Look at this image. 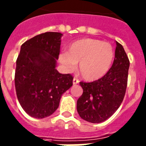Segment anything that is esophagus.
I'll return each instance as SVG.
<instances>
[{
    "mask_svg": "<svg viewBox=\"0 0 146 146\" xmlns=\"http://www.w3.org/2000/svg\"><path fill=\"white\" fill-rule=\"evenodd\" d=\"M79 83V79L77 78H74V79H73V84H77Z\"/></svg>",
    "mask_w": 146,
    "mask_h": 146,
    "instance_id": "esophagus-1",
    "label": "esophagus"
}]
</instances>
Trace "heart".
Segmentation results:
<instances>
[{"instance_id": "heart-1", "label": "heart", "mask_w": 146, "mask_h": 146, "mask_svg": "<svg viewBox=\"0 0 146 146\" xmlns=\"http://www.w3.org/2000/svg\"><path fill=\"white\" fill-rule=\"evenodd\" d=\"M113 48L110 43L99 39H82L74 42L68 52L59 55V61L68 72H73L79 62V69L84 78L94 81L104 75L113 59Z\"/></svg>"}]
</instances>
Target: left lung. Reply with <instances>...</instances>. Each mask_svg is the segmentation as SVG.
I'll return each instance as SVG.
<instances>
[{"mask_svg":"<svg viewBox=\"0 0 146 146\" xmlns=\"http://www.w3.org/2000/svg\"><path fill=\"white\" fill-rule=\"evenodd\" d=\"M129 68L128 56L116 42L113 63L107 74L92 82H80L83 94L77 101V110L82 119L99 123L116 111L126 94Z\"/></svg>","mask_w":146,"mask_h":146,"instance_id":"obj_1","label":"left lung"}]
</instances>
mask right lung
I'll return each mask as SVG.
<instances>
[{
  "mask_svg": "<svg viewBox=\"0 0 146 146\" xmlns=\"http://www.w3.org/2000/svg\"><path fill=\"white\" fill-rule=\"evenodd\" d=\"M61 33L46 32L21 46L17 59L15 88L20 104L28 115L42 119L57 110L61 97L73 84L71 74L55 69L60 52Z\"/></svg>",
  "mask_w": 146,
  "mask_h": 146,
  "instance_id": "right-lung-1",
  "label": "right lung"
}]
</instances>
